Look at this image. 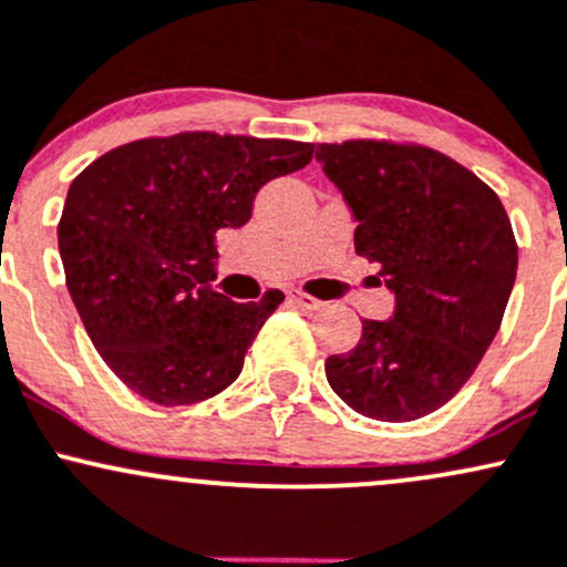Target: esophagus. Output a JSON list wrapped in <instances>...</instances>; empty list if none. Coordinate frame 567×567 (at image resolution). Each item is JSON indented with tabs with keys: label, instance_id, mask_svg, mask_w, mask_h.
<instances>
[{
	"label": "esophagus",
	"instance_id": "obj_1",
	"mask_svg": "<svg viewBox=\"0 0 567 567\" xmlns=\"http://www.w3.org/2000/svg\"><path fill=\"white\" fill-rule=\"evenodd\" d=\"M289 300L291 302H297V305H300V308H305V310H318V308H321V300H316V297H310V295H302V291H289Z\"/></svg>",
	"mask_w": 567,
	"mask_h": 567
}]
</instances>
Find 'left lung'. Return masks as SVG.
Masks as SVG:
<instances>
[{
	"label": "left lung",
	"mask_w": 567,
	"mask_h": 567,
	"mask_svg": "<svg viewBox=\"0 0 567 567\" xmlns=\"http://www.w3.org/2000/svg\"><path fill=\"white\" fill-rule=\"evenodd\" d=\"M316 161L355 221V254L393 295L385 321L327 359V380L359 415L406 423L447 404L498 334L517 240L480 176L429 146L318 144Z\"/></svg>",
	"instance_id": "obj_1"
}]
</instances>
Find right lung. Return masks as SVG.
Here are the masks:
<instances>
[{"label":"right lung","instance_id":"add662e5","mask_svg":"<svg viewBox=\"0 0 567 567\" xmlns=\"http://www.w3.org/2000/svg\"><path fill=\"white\" fill-rule=\"evenodd\" d=\"M313 144L176 133L106 152L69 187L59 251L95 351L163 406L225 391L267 316L284 302L214 291L216 233L251 219L259 187L295 174Z\"/></svg>","mask_w":567,"mask_h":567}]
</instances>
